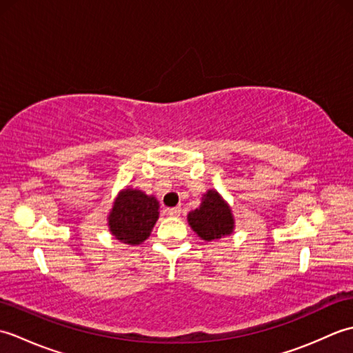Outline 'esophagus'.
<instances>
[{"label":"esophagus","mask_w":353,"mask_h":353,"mask_svg":"<svg viewBox=\"0 0 353 353\" xmlns=\"http://www.w3.org/2000/svg\"><path fill=\"white\" fill-rule=\"evenodd\" d=\"M181 212H182L181 206H176V208H168V209H167V214H168V215H171V216H179V215H181Z\"/></svg>","instance_id":"obj_1"}]
</instances>
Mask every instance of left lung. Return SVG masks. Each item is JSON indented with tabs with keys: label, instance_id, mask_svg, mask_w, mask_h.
<instances>
[{
	"label": "left lung",
	"instance_id": "obj_1",
	"mask_svg": "<svg viewBox=\"0 0 353 353\" xmlns=\"http://www.w3.org/2000/svg\"><path fill=\"white\" fill-rule=\"evenodd\" d=\"M201 205L188 214V223L197 235L205 241L230 235L234 229V219L226 201H223L216 191H208L201 199Z\"/></svg>",
	"mask_w": 353,
	"mask_h": 353
}]
</instances>
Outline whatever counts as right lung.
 Returning a JSON list of instances; mask_svg holds the SVG:
<instances>
[{
    "instance_id": "add662e5",
    "label": "right lung",
    "mask_w": 353,
    "mask_h": 353,
    "mask_svg": "<svg viewBox=\"0 0 353 353\" xmlns=\"http://www.w3.org/2000/svg\"><path fill=\"white\" fill-rule=\"evenodd\" d=\"M159 201L139 190L119 192L109 215L110 232L121 243L137 245L150 236L159 219Z\"/></svg>"
}]
</instances>
